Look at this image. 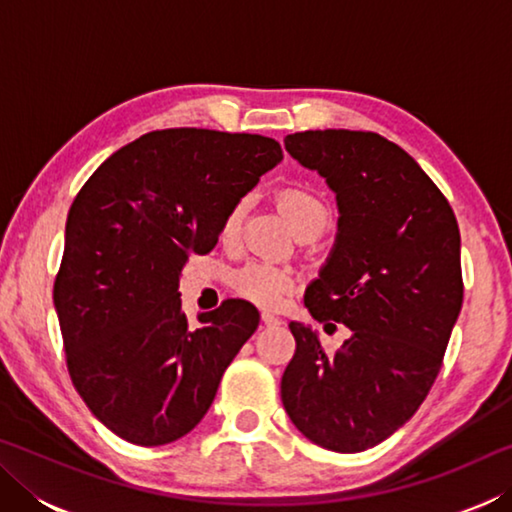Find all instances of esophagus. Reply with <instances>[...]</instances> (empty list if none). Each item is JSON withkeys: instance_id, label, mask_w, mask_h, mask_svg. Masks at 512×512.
<instances>
[{"instance_id": "esophagus-1", "label": "esophagus", "mask_w": 512, "mask_h": 512, "mask_svg": "<svg viewBox=\"0 0 512 512\" xmlns=\"http://www.w3.org/2000/svg\"><path fill=\"white\" fill-rule=\"evenodd\" d=\"M262 320H264V325H268V327H273V325H280V323H282L280 316L271 314V311H262Z\"/></svg>"}]
</instances>
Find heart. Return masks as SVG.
I'll return each mask as SVG.
<instances>
[{
	"label": "heart",
	"mask_w": 512,
	"mask_h": 512,
	"mask_svg": "<svg viewBox=\"0 0 512 512\" xmlns=\"http://www.w3.org/2000/svg\"><path fill=\"white\" fill-rule=\"evenodd\" d=\"M277 203H280V210L287 216L296 235H300V232H316V235H320L327 228V203L311 187H284L280 196H277ZM244 212L246 201H237L225 212L221 223V239L230 241L237 237L241 221H244ZM230 284L241 298L255 302V305L280 307L293 287V275L287 268H277L266 262H250L232 273Z\"/></svg>",
	"instance_id": "b5f03b06"
}]
</instances>
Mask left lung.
Here are the masks:
<instances>
[{
  "instance_id": "1",
  "label": "left lung",
  "mask_w": 512,
  "mask_h": 512,
  "mask_svg": "<svg viewBox=\"0 0 512 512\" xmlns=\"http://www.w3.org/2000/svg\"><path fill=\"white\" fill-rule=\"evenodd\" d=\"M287 151L336 192L339 235L305 307L352 336L327 354L291 323L282 404L311 443L341 454L379 445L420 409L463 305L452 205L409 153L370 131L287 135Z\"/></svg>"
}]
</instances>
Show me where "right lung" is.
Instances as JSON below:
<instances>
[{
    "label": "right lung",
    "mask_w": 512,
    "mask_h": 512,
    "mask_svg": "<svg viewBox=\"0 0 512 512\" xmlns=\"http://www.w3.org/2000/svg\"><path fill=\"white\" fill-rule=\"evenodd\" d=\"M280 160L282 146L264 135L167 128L112 153L76 194L54 305L72 384L119 438H183L253 336L259 311L239 298L189 327L178 282Z\"/></svg>",
    "instance_id": "right-lung-1"
}]
</instances>
